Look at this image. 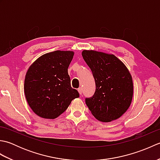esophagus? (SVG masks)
Returning <instances> with one entry per match:
<instances>
[{"label":"esophagus","instance_id":"esophagus-1","mask_svg":"<svg viewBox=\"0 0 160 160\" xmlns=\"http://www.w3.org/2000/svg\"><path fill=\"white\" fill-rule=\"evenodd\" d=\"M78 92H79V93H80V95H82V88L81 87H80L79 89H78Z\"/></svg>","mask_w":160,"mask_h":160}]
</instances>
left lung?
Masks as SVG:
<instances>
[{
    "label": "left lung",
    "mask_w": 160,
    "mask_h": 160,
    "mask_svg": "<svg viewBox=\"0 0 160 160\" xmlns=\"http://www.w3.org/2000/svg\"><path fill=\"white\" fill-rule=\"evenodd\" d=\"M82 56L92 71L96 87L93 96L85 100L88 108L100 122L117 120L132 102L133 84L130 72L113 54L83 50Z\"/></svg>",
    "instance_id": "1"
}]
</instances>
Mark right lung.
<instances>
[{"label": "right lung", "instance_id": "add662e5", "mask_svg": "<svg viewBox=\"0 0 160 160\" xmlns=\"http://www.w3.org/2000/svg\"><path fill=\"white\" fill-rule=\"evenodd\" d=\"M73 55L72 51H55L39 57L29 67L24 91L29 106L39 117L55 119L79 98L68 74Z\"/></svg>", "mask_w": 160, "mask_h": 160}]
</instances>
